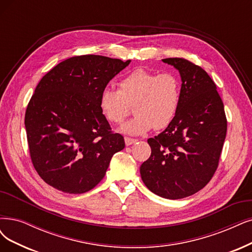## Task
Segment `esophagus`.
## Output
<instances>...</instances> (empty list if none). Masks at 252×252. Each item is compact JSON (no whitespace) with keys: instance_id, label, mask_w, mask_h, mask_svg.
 I'll return each mask as SVG.
<instances>
[{"instance_id":"1","label":"esophagus","mask_w":252,"mask_h":252,"mask_svg":"<svg viewBox=\"0 0 252 252\" xmlns=\"http://www.w3.org/2000/svg\"><path fill=\"white\" fill-rule=\"evenodd\" d=\"M136 141H137V139H134V138H129V137H126L125 138L126 145H131V144L135 143Z\"/></svg>"}]
</instances>
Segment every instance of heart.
Returning <instances> with one entry per match:
<instances>
[{
	"label": "heart",
	"mask_w": 252,
	"mask_h": 252,
	"mask_svg": "<svg viewBox=\"0 0 252 252\" xmlns=\"http://www.w3.org/2000/svg\"><path fill=\"white\" fill-rule=\"evenodd\" d=\"M180 102L181 82L174 73L144 68L126 74L119 82V91L105 89L99 95V109L110 123H123L134 106L136 116L120 127L129 135L167 127L178 113Z\"/></svg>",
	"instance_id": "1"
}]
</instances>
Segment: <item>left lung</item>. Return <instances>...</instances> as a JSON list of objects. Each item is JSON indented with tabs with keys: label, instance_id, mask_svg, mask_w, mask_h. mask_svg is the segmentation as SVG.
<instances>
[{
	"label": "left lung",
	"instance_id": "8db88e82",
	"mask_svg": "<svg viewBox=\"0 0 252 252\" xmlns=\"http://www.w3.org/2000/svg\"><path fill=\"white\" fill-rule=\"evenodd\" d=\"M180 71L181 102L171 124L147 140L152 155L140 174L153 193L168 199L190 196L215 173L227 120L215 83L207 71L184 58L162 60Z\"/></svg>",
	"mask_w": 252,
	"mask_h": 252
}]
</instances>
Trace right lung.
Masks as SVG:
<instances>
[{
	"label": "right lung",
	"mask_w": 252,
	"mask_h": 252,
	"mask_svg": "<svg viewBox=\"0 0 252 252\" xmlns=\"http://www.w3.org/2000/svg\"><path fill=\"white\" fill-rule=\"evenodd\" d=\"M131 62L98 55L74 56L56 65L35 88L25 115L31 161L40 178L69 194L104 179L125 139L99 109L108 83Z\"/></svg>",
	"instance_id": "right-lung-1"
}]
</instances>
